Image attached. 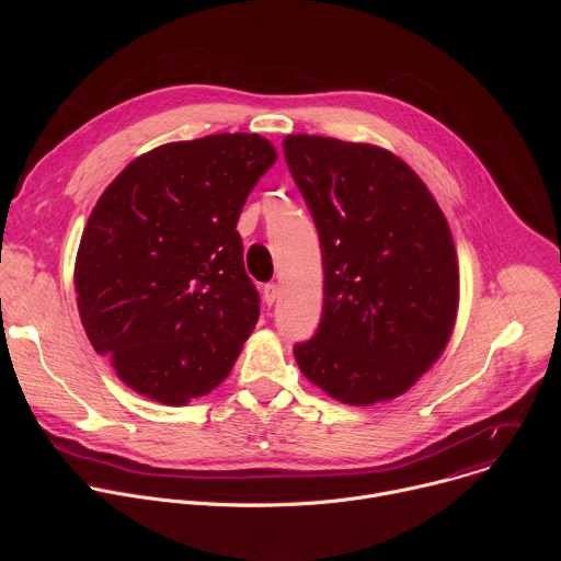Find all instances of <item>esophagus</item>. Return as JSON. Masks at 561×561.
Returning <instances> with one entry per match:
<instances>
[{"mask_svg": "<svg viewBox=\"0 0 561 561\" xmlns=\"http://www.w3.org/2000/svg\"><path fill=\"white\" fill-rule=\"evenodd\" d=\"M262 297H264L266 306H273L275 299L279 297V286H277V284H266V286L262 288Z\"/></svg>", "mask_w": 561, "mask_h": 561, "instance_id": "34e87169", "label": "esophagus"}]
</instances>
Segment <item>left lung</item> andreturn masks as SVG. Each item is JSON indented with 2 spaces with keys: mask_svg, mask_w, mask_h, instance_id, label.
<instances>
[{
  "mask_svg": "<svg viewBox=\"0 0 561 561\" xmlns=\"http://www.w3.org/2000/svg\"><path fill=\"white\" fill-rule=\"evenodd\" d=\"M284 152L324 266L322 324L295 346L299 370L342 404L388 402L453 335L459 266L448 221L420 175L386 148L286 135Z\"/></svg>",
  "mask_w": 561,
  "mask_h": 561,
  "instance_id": "1",
  "label": "left lung"
}]
</instances>
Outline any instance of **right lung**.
Masks as SVG:
<instances>
[{
    "label": "right lung",
    "instance_id": "1",
    "mask_svg": "<svg viewBox=\"0 0 561 561\" xmlns=\"http://www.w3.org/2000/svg\"><path fill=\"white\" fill-rule=\"evenodd\" d=\"M275 146L221 133L157 146L98 199L75 260L93 348L135 392L167 407L208 394L260 319L234 230Z\"/></svg>",
    "mask_w": 561,
    "mask_h": 561
}]
</instances>
